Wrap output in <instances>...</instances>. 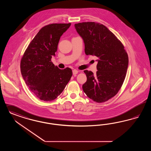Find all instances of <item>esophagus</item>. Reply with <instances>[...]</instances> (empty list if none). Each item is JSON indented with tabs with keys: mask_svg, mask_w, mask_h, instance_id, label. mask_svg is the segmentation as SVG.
I'll list each match as a JSON object with an SVG mask.
<instances>
[{
	"mask_svg": "<svg viewBox=\"0 0 151 151\" xmlns=\"http://www.w3.org/2000/svg\"><path fill=\"white\" fill-rule=\"evenodd\" d=\"M73 75H76L78 73V71L76 70H73Z\"/></svg>",
	"mask_w": 151,
	"mask_h": 151,
	"instance_id": "obj_1",
	"label": "esophagus"
}]
</instances>
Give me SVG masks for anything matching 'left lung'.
Segmentation results:
<instances>
[{
	"label": "left lung",
	"instance_id": "obj_1",
	"mask_svg": "<svg viewBox=\"0 0 151 151\" xmlns=\"http://www.w3.org/2000/svg\"><path fill=\"white\" fill-rule=\"evenodd\" d=\"M75 29L84 43L86 55L96 56V75L84 70L87 80L83 89L90 99L104 102L120 89L127 74L128 55L124 47L104 25L94 22L75 24Z\"/></svg>",
	"mask_w": 151,
	"mask_h": 151
}]
</instances>
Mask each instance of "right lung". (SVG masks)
<instances>
[{
  "mask_svg": "<svg viewBox=\"0 0 151 151\" xmlns=\"http://www.w3.org/2000/svg\"><path fill=\"white\" fill-rule=\"evenodd\" d=\"M71 24L45 26L31 42L21 61V73L33 94L46 102L56 99L73 75L71 68L60 70L51 58L55 56L60 36Z\"/></svg>",
  "mask_w": 151,
  "mask_h": 151,
  "instance_id": "1",
  "label": "right lung"
}]
</instances>
